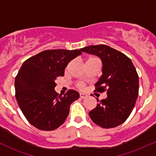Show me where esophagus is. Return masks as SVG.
<instances>
[{
    "mask_svg": "<svg viewBox=\"0 0 156 156\" xmlns=\"http://www.w3.org/2000/svg\"><path fill=\"white\" fill-rule=\"evenodd\" d=\"M80 97L82 99H85L86 97H87V94H84V93H80Z\"/></svg>",
    "mask_w": 156,
    "mask_h": 156,
    "instance_id": "obj_1",
    "label": "esophagus"
}]
</instances>
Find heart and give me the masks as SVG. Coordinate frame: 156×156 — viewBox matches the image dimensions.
Instances as JSON below:
<instances>
[{
  "label": "heart",
  "mask_w": 156,
  "mask_h": 156,
  "mask_svg": "<svg viewBox=\"0 0 156 156\" xmlns=\"http://www.w3.org/2000/svg\"><path fill=\"white\" fill-rule=\"evenodd\" d=\"M96 60H100V59H99L98 58H97V57H90V58H89V59H88L87 62H91V61H96ZM77 85H78V87L82 88V87H84V83L83 82V81H79V82L77 84Z\"/></svg>",
  "instance_id": "heart-1"
}]
</instances>
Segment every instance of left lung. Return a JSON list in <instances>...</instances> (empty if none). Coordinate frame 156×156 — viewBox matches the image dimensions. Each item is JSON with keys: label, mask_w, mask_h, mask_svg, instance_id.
I'll use <instances>...</instances> for the list:
<instances>
[{"label": "left lung", "mask_w": 156, "mask_h": 156, "mask_svg": "<svg viewBox=\"0 0 156 156\" xmlns=\"http://www.w3.org/2000/svg\"><path fill=\"white\" fill-rule=\"evenodd\" d=\"M81 50L101 59L103 75L95 84V91L107 93V97L89 112L91 120L103 128L122 125L131 113L139 94V77L133 62L123 53L105 44Z\"/></svg>", "instance_id": "1"}]
</instances>
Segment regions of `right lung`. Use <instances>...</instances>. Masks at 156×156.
Instances as JSON below:
<instances>
[{"instance_id": "obj_1", "label": "right lung", "mask_w": 156, "mask_h": 156, "mask_svg": "<svg viewBox=\"0 0 156 156\" xmlns=\"http://www.w3.org/2000/svg\"><path fill=\"white\" fill-rule=\"evenodd\" d=\"M80 50H47L26 59L15 78L16 98L28 122L41 130H53L64 123L70 105L79 93L69 90L64 96L55 91L56 78L63 76L69 62Z\"/></svg>"}]
</instances>
